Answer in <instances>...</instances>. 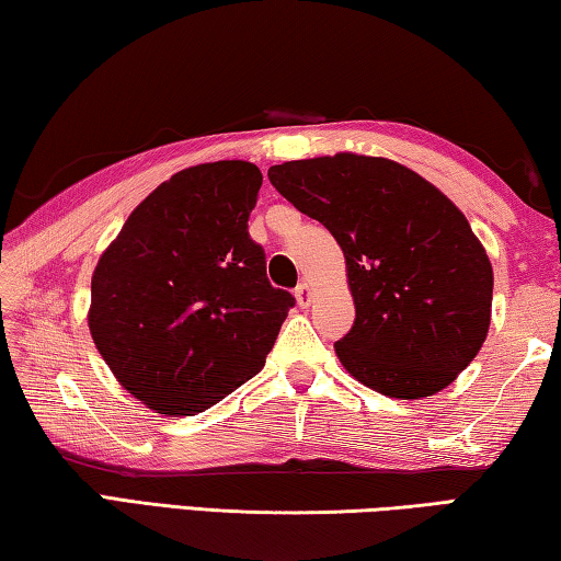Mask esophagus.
<instances>
[{
	"label": "esophagus",
	"mask_w": 561,
	"mask_h": 561,
	"mask_svg": "<svg viewBox=\"0 0 561 561\" xmlns=\"http://www.w3.org/2000/svg\"><path fill=\"white\" fill-rule=\"evenodd\" d=\"M294 297H297V304L301 309H307L311 299H314V291H311V284L309 282H301L297 289H294Z\"/></svg>",
	"instance_id": "obj_1"
}]
</instances>
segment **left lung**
<instances>
[{
    "label": "left lung",
    "mask_w": 561,
    "mask_h": 561,
    "mask_svg": "<svg viewBox=\"0 0 561 561\" xmlns=\"http://www.w3.org/2000/svg\"><path fill=\"white\" fill-rule=\"evenodd\" d=\"M267 175L344 250L356 319L334 348L346 371L401 401L450 386L478 356L492 307V264L458 207L388 158L289 160Z\"/></svg>",
    "instance_id": "obj_1"
}]
</instances>
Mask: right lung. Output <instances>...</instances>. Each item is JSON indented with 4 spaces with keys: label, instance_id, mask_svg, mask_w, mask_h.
<instances>
[{
    "label": "right lung",
    "instance_id": "1",
    "mask_svg": "<svg viewBox=\"0 0 561 561\" xmlns=\"http://www.w3.org/2000/svg\"><path fill=\"white\" fill-rule=\"evenodd\" d=\"M262 173L244 160L158 185L101 254L89 329L113 376L163 415H195L252 376L294 297L267 279L247 230Z\"/></svg>",
    "mask_w": 561,
    "mask_h": 561
}]
</instances>
